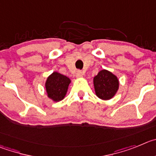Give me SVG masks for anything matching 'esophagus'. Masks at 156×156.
Returning <instances> with one entry per match:
<instances>
[{
    "label": "esophagus",
    "mask_w": 156,
    "mask_h": 156,
    "mask_svg": "<svg viewBox=\"0 0 156 156\" xmlns=\"http://www.w3.org/2000/svg\"><path fill=\"white\" fill-rule=\"evenodd\" d=\"M83 76V73H82V71H77V73H76V78H81V77Z\"/></svg>",
    "instance_id": "obj_1"
}]
</instances>
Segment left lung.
Returning <instances> with one entry per match:
<instances>
[{
	"instance_id": "left-lung-1",
	"label": "left lung",
	"mask_w": 156,
	"mask_h": 156,
	"mask_svg": "<svg viewBox=\"0 0 156 156\" xmlns=\"http://www.w3.org/2000/svg\"><path fill=\"white\" fill-rule=\"evenodd\" d=\"M93 85L97 97L102 100H109L118 91L120 81L111 71L102 69L93 78Z\"/></svg>"
}]
</instances>
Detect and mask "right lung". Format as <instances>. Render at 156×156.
Masks as SVG:
<instances>
[{"instance_id": "right-lung-1", "label": "right lung", "mask_w": 156, "mask_h": 156, "mask_svg": "<svg viewBox=\"0 0 156 156\" xmlns=\"http://www.w3.org/2000/svg\"><path fill=\"white\" fill-rule=\"evenodd\" d=\"M71 79L65 75L54 71L47 77L45 88L47 97L54 102H59L65 98Z\"/></svg>"}]
</instances>
